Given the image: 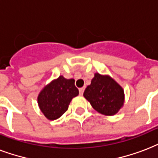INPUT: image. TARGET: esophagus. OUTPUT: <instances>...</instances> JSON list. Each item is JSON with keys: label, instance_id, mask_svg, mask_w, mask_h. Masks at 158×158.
<instances>
[{"label": "esophagus", "instance_id": "1", "mask_svg": "<svg viewBox=\"0 0 158 158\" xmlns=\"http://www.w3.org/2000/svg\"><path fill=\"white\" fill-rule=\"evenodd\" d=\"M84 90H85V88H84V87H81V88H80V89H79V93H80L81 96H82V95H83Z\"/></svg>", "mask_w": 158, "mask_h": 158}]
</instances>
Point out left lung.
Segmentation results:
<instances>
[{"label":"left lung","instance_id":"left-lung-1","mask_svg":"<svg viewBox=\"0 0 158 158\" xmlns=\"http://www.w3.org/2000/svg\"><path fill=\"white\" fill-rule=\"evenodd\" d=\"M83 96L97 112L114 115L124 103L123 88L110 76L96 73Z\"/></svg>","mask_w":158,"mask_h":158}]
</instances>
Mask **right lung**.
<instances>
[{
  "instance_id": "1",
  "label": "right lung",
  "mask_w": 158,
  "mask_h": 158,
  "mask_svg": "<svg viewBox=\"0 0 158 158\" xmlns=\"http://www.w3.org/2000/svg\"><path fill=\"white\" fill-rule=\"evenodd\" d=\"M78 94L79 90L76 87L75 80L66 79L60 76L40 91L38 104L48 119L55 120L68 110L71 101Z\"/></svg>"
}]
</instances>
